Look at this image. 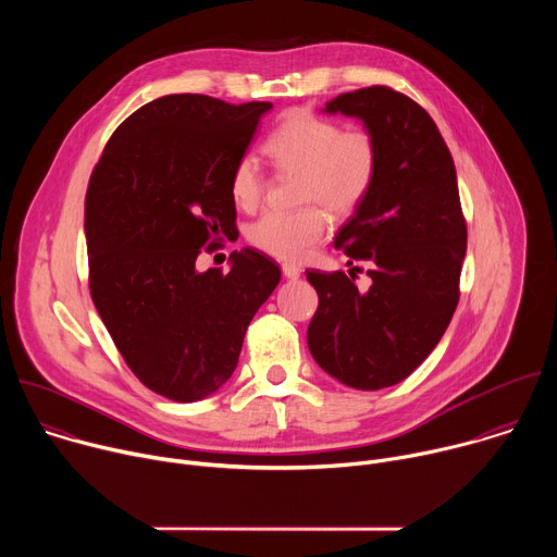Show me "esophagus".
<instances>
[{
  "instance_id": "obj_1",
  "label": "esophagus",
  "mask_w": 557,
  "mask_h": 557,
  "mask_svg": "<svg viewBox=\"0 0 557 557\" xmlns=\"http://www.w3.org/2000/svg\"><path fill=\"white\" fill-rule=\"evenodd\" d=\"M282 273H284V277L290 280V282L299 280V275H301V271H299L297 267H293V264H284V267H282Z\"/></svg>"
}]
</instances>
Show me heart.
Segmentation results:
<instances>
[{
  "label": "heart",
  "instance_id": "heart-1",
  "mask_svg": "<svg viewBox=\"0 0 557 557\" xmlns=\"http://www.w3.org/2000/svg\"><path fill=\"white\" fill-rule=\"evenodd\" d=\"M267 156L280 174H297L299 211H269L249 228V240L262 253L301 262L320 245L329 220L346 218L366 200L379 168L374 138L363 129H348L310 112H290L267 138ZM267 187L258 158L247 153L231 174V198L237 207L253 209Z\"/></svg>",
  "mask_w": 557,
  "mask_h": 557
}]
</instances>
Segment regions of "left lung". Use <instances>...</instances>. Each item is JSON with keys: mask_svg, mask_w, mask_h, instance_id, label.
Here are the masks:
<instances>
[{"mask_svg": "<svg viewBox=\"0 0 557 557\" xmlns=\"http://www.w3.org/2000/svg\"><path fill=\"white\" fill-rule=\"evenodd\" d=\"M324 112L359 119L379 149L374 183L335 237V249L370 262L372 284L359 290L351 269L306 271L320 295L308 350L344 385L381 389L428 359L456 310L467 249L456 168L432 116L401 92H346Z\"/></svg>", "mask_w": 557, "mask_h": 557, "instance_id": "1", "label": "left lung"}]
</instances>
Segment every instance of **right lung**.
Returning a JSON list of instances; mask_svg holds the SVG:
<instances>
[{"instance_id": "add662e5", "label": "right lung", "mask_w": 557, "mask_h": 557, "mask_svg": "<svg viewBox=\"0 0 557 557\" xmlns=\"http://www.w3.org/2000/svg\"><path fill=\"white\" fill-rule=\"evenodd\" d=\"M271 108L161 97L116 127L90 178L92 301L140 383L178 404L231 379L253 314L282 277L256 249L233 251L228 273L196 269L211 237L237 231L231 174Z\"/></svg>"}]
</instances>
